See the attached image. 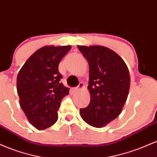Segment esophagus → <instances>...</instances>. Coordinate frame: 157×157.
Wrapping results in <instances>:
<instances>
[{
	"label": "esophagus",
	"instance_id": "34e87169",
	"mask_svg": "<svg viewBox=\"0 0 157 157\" xmlns=\"http://www.w3.org/2000/svg\"><path fill=\"white\" fill-rule=\"evenodd\" d=\"M84 84L82 83V82H81V83H79L78 86L77 87L75 88V91H78V90H81L84 89Z\"/></svg>",
	"mask_w": 157,
	"mask_h": 157
}]
</instances>
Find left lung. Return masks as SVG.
<instances>
[{"label":"left lung","mask_w":157,"mask_h":157,"mask_svg":"<svg viewBox=\"0 0 157 157\" xmlns=\"http://www.w3.org/2000/svg\"><path fill=\"white\" fill-rule=\"evenodd\" d=\"M89 64L87 89L90 101L80 109L82 119L90 125L102 128L122 111L131 85L129 70L116 52L99 45L78 46Z\"/></svg>","instance_id":"1"}]
</instances>
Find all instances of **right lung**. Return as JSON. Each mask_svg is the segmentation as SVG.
<instances>
[{
  "mask_svg": "<svg viewBox=\"0 0 157 157\" xmlns=\"http://www.w3.org/2000/svg\"><path fill=\"white\" fill-rule=\"evenodd\" d=\"M71 45L44 46L29 58L17 76L20 106L26 119L38 130L57 121L61 100L70 89L60 82L59 64Z\"/></svg>",
  "mask_w": 157,
  "mask_h": 157,
  "instance_id": "1",
  "label": "right lung"
}]
</instances>
